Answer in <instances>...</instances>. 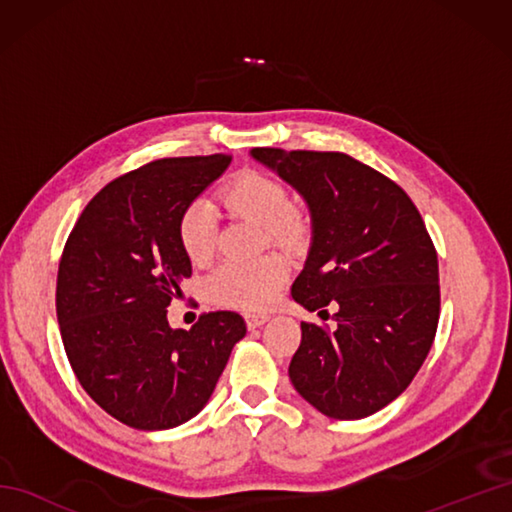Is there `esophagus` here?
I'll return each instance as SVG.
<instances>
[{
    "instance_id": "obj_1",
    "label": "esophagus",
    "mask_w": 512,
    "mask_h": 512,
    "mask_svg": "<svg viewBox=\"0 0 512 512\" xmlns=\"http://www.w3.org/2000/svg\"><path fill=\"white\" fill-rule=\"evenodd\" d=\"M268 319H270L268 314H246V325H248V330L262 328V325H264Z\"/></svg>"
}]
</instances>
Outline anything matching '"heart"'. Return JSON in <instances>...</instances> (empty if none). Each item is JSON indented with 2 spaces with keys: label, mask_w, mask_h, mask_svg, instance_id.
Listing matches in <instances>:
<instances>
[{
  "label": "heart",
  "mask_w": 512,
  "mask_h": 512,
  "mask_svg": "<svg viewBox=\"0 0 512 512\" xmlns=\"http://www.w3.org/2000/svg\"><path fill=\"white\" fill-rule=\"evenodd\" d=\"M224 204L233 213L268 228L284 246L299 244L308 233L301 213L292 209L284 182L259 171H242L226 184ZM178 242L193 264H204L215 246V213L202 198L189 202L178 217ZM288 279V264L277 255L255 262H226L206 281L209 299L217 306L246 312L266 310L275 303Z\"/></svg>",
  "instance_id": "b5f03b06"
}]
</instances>
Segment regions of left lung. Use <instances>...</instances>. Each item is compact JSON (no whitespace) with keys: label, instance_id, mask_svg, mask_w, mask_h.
Segmentation results:
<instances>
[{"label":"left lung","instance_id":"8db88e82","mask_svg":"<svg viewBox=\"0 0 512 512\" xmlns=\"http://www.w3.org/2000/svg\"><path fill=\"white\" fill-rule=\"evenodd\" d=\"M306 200L312 244L292 299L328 314L334 330L301 323L292 385L328 418L358 420L409 387L436 339L438 255L422 217L394 180L339 151L255 147Z\"/></svg>","mask_w":512,"mask_h":512}]
</instances>
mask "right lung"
<instances>
[{
  "label": "right lung",
  "instance_id": "right-lung-1",
  "mask_svg": "<svg viewBox=\"0 0 512 512\" xmlns=\"http://www.w3.org/2000/svg\"><path fill=\"white\" fill-rule=\"evenodd\" d=\"M228 165L231 156L213 154L129 171L94 195L65 242L57 275L65 354L96 405L132 429L193 418L246 334L228 310L202 314L191 330L167 321L191 277L178 217Z\"/></svg>",
  "mask_w": 512,
  "mask_h": 512
}]
</instances>
